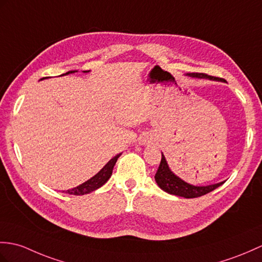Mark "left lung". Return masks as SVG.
Returning a JSON list of instances; mask_svg holds the SVG:
<instances>
[{
    "label": "left lung",
    "mask_w": 262,
    "mask_h": 262,
    "mask_svg": "<svg viewBox=\"0 0 262 262\" xmlns=\"http://www.w3.org/2000/svg\"><path fill=\"white\" fill-rule=\"evenodd\" d=\"M187 75L195 78L211 79V80H223V79H220L217 77L209 76L206 74H199V72H191V74ZM155 181L163 191L167 192L168 194H173V195H178L185 199H194L205 195V194L212 192L224 183V182H221V183L209 186H194L188 184L171 172V169L168 168L166 160L163 154L159 169H157V172L155 174Z\"/></svg>",
    "instance_id": "obj_1"
}]
</instances>
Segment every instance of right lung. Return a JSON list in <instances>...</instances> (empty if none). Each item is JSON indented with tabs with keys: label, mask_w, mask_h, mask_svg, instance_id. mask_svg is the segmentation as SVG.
<instances>
[{
	"label": "right lung",
	"mask_w": 262,
	"mask_h": 262,
	"mask_svg": "<svg viewBox=\"0 0 262 262\" xmlns=\"http://www.w3.org/2000/svg\"><path fill=\"white\" fill-rule=\"evenodd\" d=\"M71 72H75V71H68V72H66V75L71 74ZM119 156H120V154L113 157V159L100 169V172L97 173L94 178H91L87 182H84V183H82L81 185L71 188V190H67L66 193L72 194V195H83V194L93 192V191L97 190V188L102 186L112 176L113 168L115 166V164H116Z\"/></svg>",
	"instance_id": "1"
}]
</instances>
